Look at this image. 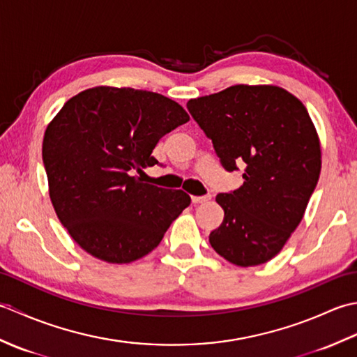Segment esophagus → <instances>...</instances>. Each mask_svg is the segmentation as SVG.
I'll return each instance as SVG.
<instances>
[{
    "mask_svg": "<svg viewBox=\"0 0 357 357\" xmlns=\"http://www.w3.org/2000/svg\"><path fill=\"white\" fill-rule=\"evenodd\" d=\"M211 199V196H192V202L193 204H206Z\"/></svg>",
    "mask_w": 357,
    "mask_h": 357,
    "instance_id": "34e87169",
    "label": "esophagus"
}]
</instances>
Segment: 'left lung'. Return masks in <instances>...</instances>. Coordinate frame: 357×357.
<instances>
[{
	"instance_id": "8db88e82",
	"label": "left lung",
	"mask_w": 357,
	"mask_h": 357,
	"mask_svg": "<svg viewBox=\"0 0 357 357\" xmlns=\"http://www.w3.org/2000/svg\"><path fill=\"white\" fill-rule=\"evenodd\" d=\"M227 170L245 164L242 184L219 193L224 221L215 252L239 267L273 259L304 218L319 181L321 141L305 105L285 89L236 84L187 102Z\"/></svg>"
}]
</instances>
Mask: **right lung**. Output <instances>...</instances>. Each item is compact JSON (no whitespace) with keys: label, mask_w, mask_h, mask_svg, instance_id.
I'll return each mask as SVG.
<instances>
[{"label":"right lung","mask_w":357,"mask_h":357,"mask_svg":"<svg viewBox=\"0 0 357 357\" xmlns=\"http://www.w3.org/2000/svg\"><path fill=\"white\" fill-rule=\"evenodd\" d=\"M188 119L164 95L98 86L72 96L50 121L43 139L49 196L84 252L109 264L138 261L190 206L185 192L133 174L158 164V141Z\"/></svg>","instance_id":"right-lung-1"}]
</instances>
